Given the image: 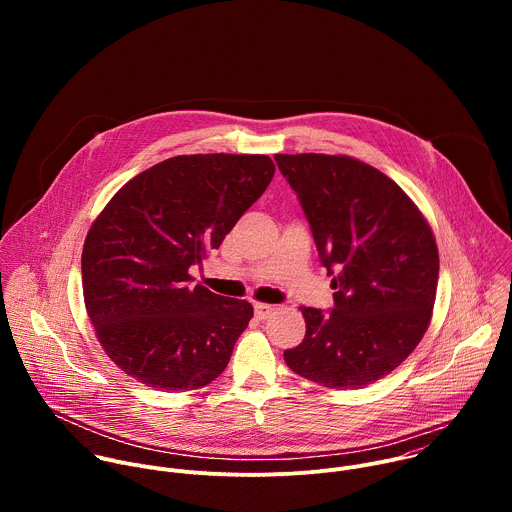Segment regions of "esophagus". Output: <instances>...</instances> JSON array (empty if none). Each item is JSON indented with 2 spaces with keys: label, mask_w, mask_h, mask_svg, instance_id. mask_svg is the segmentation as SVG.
Returning a JSON list of instances; mask_svg holds the SVG:
<instances>
[{
  "label": "esophagus",
  "mask_w": 512,
  "mask_h": 512,
  "mask_svg": "<svg viewBox=\"0 0 512 512\" xmlns=\"http://www.w3.org/2000/svg\"><path fill=\"white\" fill-rule=\"evenodd\" d=\"M273 314V306H269V304H255V316L259 318V320H265V318H269Z\"/></svg>",
  "instance_id": "obj_1"
}]
</instances>
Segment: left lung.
Masks as SVG:
<instances>
[{
	"instance_id": "left-lung-1",
	"label": "left lung",
	"mask_w": 512,
	"mask_h": 512,
	"mask_svg": "<svg viewBox=\"0 0 512 512\" xmlns=\"http://www.w3.org/2000/svg\"><path fill=\"white\" fill-rule=\"evenodd\" d=\"M296 190L320 261L332 275L334 308H300L306 336L283 358L328 389H360L421 342L435 304L440 255L413 200L383 172L350 156L277 154Z\"/></svg>"
}]
</instances>
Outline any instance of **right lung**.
Instances as JSON below:
<instances>
[{"label": "right lung", "instance_id": "add662e5", "mask_svg": "<svg viewBox=\"0 0 512 512\" xmlns=\"http://www.w3.org/2000/svg\"><path fill=\"white\" fill-rule=\"evenodd\" d=\"M273 174L267 156H176L129 180L95 218L81 259L85 306L125 375L178 393L227 369L253 306L192 285L190 267L221 247Z\"/></svg>", "mask_w": 512, "mask_h": 512}]
</instances>
